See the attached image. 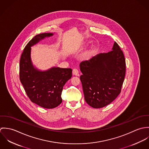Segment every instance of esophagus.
I'll use <instances>...</instances> for the list:
<instances>
[{"instance_id": "1", "label": "esophagus", "mask_w": 149, "mask_h": 149, "mask_svg": "<svg viewBox=\"0 0 149 149\" xmlns=\"http://www.w3.org/2000/svg\"><path fill=\"white\" fill-rule=\"evenodd\" d=\"M72 73H73V75H75V76H78V75H79V70H78V69H76V68H74V69H73Z\"/></svg>"}]
</instances>
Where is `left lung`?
Instances as JSON below:
<instances>
[{"label":"left lung","instance_id":"left-lung-1","mask_svg":"<svg viewBox=\"0 0 149 149\" xmlns=\"http://www.w3.org/2000/svg\"><path fill=\"white\" fill-rule=\"evenodd\" d=\"M112 50L80 64L85 102L95 108L108 105L121 92L126 74L125 58L116 42Z\"/></svg>","mask_w":149,"mask_h":149}]
</instances>
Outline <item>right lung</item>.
Segmentation results:
<instances>
[{"label": "right lung", "instance_id": "right-lung-1", "mask_svg": "<svg viewBox=\"0 0 149 149\" xmlns=\"http://www.w3.org/2000/svg\"><path fill=\"white\" fill-rule=\"evenodd\" d=\"M53 33L36 35L25 46L19 63V78L30 100L45 108L51 109L62 103L61 93L65 84L72 76L70 68L53 67L46 71L38 70L31 60V47Z\"/></svg>", "mask_w": 149, "mask_h": 149}]
</instances>
